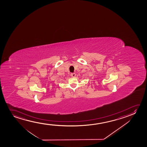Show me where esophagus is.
I'll return each mask as SVG.
<instances>
[{"instance_id": "34e87169", "label": "esophagus", "mask_w": 147, "mask_h": 147, "mask_svg": "<svg viewBox=\"0 0 147 147\" xmlns=\"http://www.w3.org/2000/svg\"><path fill=\"white\" fill-rule=\"evenodd\" d=\"M70 75L71 77H75L76 76V74L75 73H71Z\"/></svg>"}]
</instances>
